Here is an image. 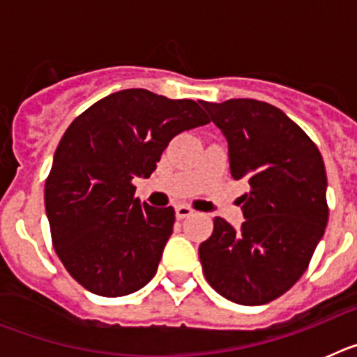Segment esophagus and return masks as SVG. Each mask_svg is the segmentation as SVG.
<instances>
[{
	"instance_id": "obj_1",
	"label": "esophagus",
	"mask_w": 357,
	"mask_h": 357,
	"mask_svg": "<svg viewBox=\"0 0 357 357\" xmlns=\"http://www.w3.org/2000/svg\"><path fill=\"white\" fill-rule=\"evenodd\" d=\"M175 214H176V218H178V220H184V218L193 216L195 211L191 209V207H188V206H176Z\"/></svg>"
}]
</instances>
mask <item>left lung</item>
<instances>
[{"mask_svg":"<svg viewBox=\"0 0 357 357\" xmlns=\"http://www.w3.org/2000/svg\"><path fill=\"white\" fill-rule=\"evenodd\" d=\"M229 143L230 175L247 178L236 232L214 218L198 248L207 282L227 301L261 305L307 270L329 218L327 175L317 144L277 107L250 98L202 102Z\"/></svg>","mask_w":357,"mask_h":357,"instance_id":"8db88e82","label":"left lung"}]
</instances>
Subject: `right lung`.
Here are the masks:
<instances>
[{"label": "right lung", "instance_id": "obj_1", "mask_svg": "<svg viewBox=\"0 0 357 357\" xmlns=\"http://www.w3.org/2000/svg\"><path fill=\"white\" fill-rule=\"evenodd\" d=\"M193 100L146 89L102 98L68 127L44 185L52 241L78 284L94 295L123 296L155 275L175 209L135 198V176L157 168L181 132L207 125Z\"/></svg>", "mask_w": 357, "mask_h": 357}]
</instances>
